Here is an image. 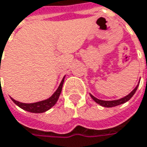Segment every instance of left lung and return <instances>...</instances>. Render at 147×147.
<instances>
[{
	"mask_svg": "<svg viewBox=\"0 0 147 147\" xmlns=\"http://www.w3.org/2000/svg\"><path fill=\"white\" fill-rule=\"evenodd\" d=\"M137 88H138V85L135 87V88L129 94H128V95L125 96L124 98H122V99L117 100H111V101H109V100H99V99L95 98L94 96H93V95H91V94H90V95H91L92 99H93L95 102L98 103L99 105H102L104 107H113V106H117V105H122V104H123V103L127 102L128 100H129L132 98L133 95L134 94V93L136 92Z\"/></svg>",
	"mask_w": 147,
	"mask_h": 147,
	"instance_id": "8db88e82",
	"label": "left lung"
}]
</instances>
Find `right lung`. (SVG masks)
I'll return each instance as SVG.
<instances>
[{
  "instance_id": "1",
  "label": "right lung",
  "mask_w": 147,
  "mask_h": 147,
  "mask_svg": "<svg viewBox=\"0 0 147 147\" xmlns=\"http://www.w3.org/2000/svg\"><path fill=\"white\" fill-rule=\"evenodd\" d=\"M65 78V77H64ZM62 80V82H60L58 89L55 91V93L47 100H45L42 101H39V102L36 103H31V104H25V103H21L13 99H12V100L18 105L19 106L20 108H22L23 110H25L27 111H30V112H33V113H42V112H45L46 111L49 110L52 106H53L59 95H60V93L62 91V87H63V83H64V79Z\"/></svg>"
}]
</instances>
